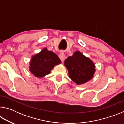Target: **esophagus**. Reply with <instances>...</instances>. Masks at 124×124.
I'll return each mask as SVG.
<instances>
[{
    "instance_id": "34e87169",
    "label": "esophagus",
    "mask_w": 124,
    "mask_h": 124,
    "mask_svg": "<svg viewBox=\"0 0 124 124\" xmlns=\"http://www.w3.org/2000/svg\"><path fill=\"white\" fill-rule=\"evenodd\" d=\"M59 57L60 58V60H61L62 62L64 61V60H65V54L63 53V52L62 51L61 52V53L59 54Z\"/></svg>"
}]
</instances>
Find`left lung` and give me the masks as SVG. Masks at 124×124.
Returning <instances> with one entry per match:
<instances>
[{"label": "left lung", "instance_id": "8db88e82", "mask_svg": "<svg viewBox=\"0 0 124 124\" xmlns=\"http://www.w3.org/2000/svg\"><path fill=\"white\" fill-rule=\"evenodd\" d=\"M64 66L68 70L69 77L77 85L90 80L96 71L95 63L79 51H75L64 61Z\"/></svg>", "mask_w": 124, "mask_h": 124}]
</instances>
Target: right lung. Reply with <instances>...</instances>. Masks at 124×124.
I'll list each match as a JSON object with an SVG mask.
<instances>
[{"label": "right lung", "mask_w": 124, "mask_h": 124, "mask_svg": "<svg viewBox=\"0 0 124 124\" xmlns=\"http://www.w3.org/2000/svg\"><path fill=\"white\" fill-rule=\"evenodd\" d=\"M61 61L57 54L47 48L33 56L29 63V71L38 78H41L50 74L54 67Z\"/></svg>", "instance_id": "right-lung-1"}]
</instances>
